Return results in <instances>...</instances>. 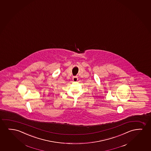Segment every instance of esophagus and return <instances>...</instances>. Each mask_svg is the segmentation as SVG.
<instances>
[{"mask_svg": "<svg viewBox=\"0 0 151 151\" xmlns=\"http://www.w3.org/2000/svg\"><path fill=\"white\" fill-rule=\"evenodd\" d=\"M78 78L77 76H73V81H74V82L77 81H78Z\"/></svg>", "mask_w": 151, "mask_h": 151, "instance_id": "1", "label": "esophagus"}]
</instances>
